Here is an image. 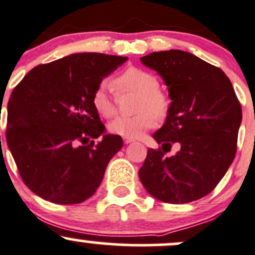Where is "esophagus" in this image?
Returning <instances> with one entry per match:
<instances>
[{
    "label": "esophagus",
    "mask_w": 255,
    "mask_h": 255,
    "mask_svg": "<svg viewBox=\"0 0 255 255\" xmlns=\"http://www.w3.org/2000/svg\"><path fill=\"white\" fill-rule=\"evenodd\" d=\"M131 142H133V138H128V137L124 138V143H125V144L131 143Z\"/></svg>",
    "instance_id": "1"
}]
</instances>
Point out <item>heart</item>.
Here are the masks:
<instances>
[{
    "instance_id": "heart-1",
    "label": "heart",
    "mask_w": 255,
    "mask_h": 255,
    "mask_svg": "<svg viewBox=\"0 0 255 255\" xmlns=\"http://www.w3.org/2000/svg\"><path fill=\"white\" fill-rule=\"evenodd\" d=\"M113 86L119 95L137 94L132 117H119L109 123L111 132L128 138H136L146 130L157 125V117L164 118L170 109V98L159 89V81L154 74L137 67H128L113 79ZM92 105L100 116L112 118L117 114V100L111 94V85L102 80L92 94Z\"/></svg>"
}]
</instances>
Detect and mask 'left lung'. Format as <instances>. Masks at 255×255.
I'll list each match as a JSON object with an SVG mask.
<instances>
[{
	"label": "left lung",
	"mask_w": 255,
	"mask_h": 255,
	"mask_svg": "<svg viewBox=\"0 0 255 255\" xmlns=\"http://www.w3.org/2000/svg\"><path fill=\"white\" fill-rule=\"evenodd\" d=\"M168 86L170 109L153 138L161 144L149 148L138 170L150 196L172 204L188 203L216 187L235 159L242 108L226 74L180 50L153 52L142 57ZM177 143L180 150L168 157Z\"/></svg>",
	"instance_id": "left-lung-1"
}]
</instances>
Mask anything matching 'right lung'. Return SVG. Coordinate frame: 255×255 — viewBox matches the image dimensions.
I'll use <instances>...</instances> for the list:
<instances>
[{
    "mask_svg": "<svg viewBox=\"0 0 255 255\" xmlns=\"http://www.w3.org/2000/svg\"><path fill=\"white\" fill-rule=\"evenodd\" d=\"M127 57L75 53L40 64L13 90L6 138L21 180L41 198L76 204L92 196L123 147L105 125L92 94Z\"/></svg>",
    "mask_w": 255,
    "mask_h": 255,
    "instance_id": "add662e5",
    "label": "right lung"
}]
</instances>
